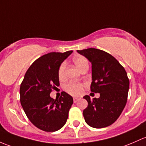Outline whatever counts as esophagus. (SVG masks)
I'll return each mask as SVG.
<instances>
[{
	"instance_id": "34e87169",
	"label": "esophagus",
	"mask_w": 146,
	"mask_h": 146,
	"mask_svg": "<svg viewBox=\"0 0 146 146\" xmlns=\"http://www.w3.org/2000/svg\"><path fill=\"white\" fill-rule=\"evenodd\" d=\"M73 100H74V103H77V102L79 100V98L74 97L73 98Z\"/></svg>"
}]
</instances>
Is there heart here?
I'll list each match as a JSON object with an SVG mask.
<instances>
[{
    "label": "heart",
    "mask_w": 146,
    "mask_h": 146,
    "mask_svg": "<svg viewBox=\"0 0 146 146\" xmlns=\"http://www.w3.org/2000/svg\"><path fill=\"white\" fill-rule=\"evenodd\" d=\"M74 62L76 64L79 70H82L84 67L88 66V60L84 56H77L74 58ZM66 64L65 62H62L58 69V76L60 79H62L64 74V70H65ZM65 91L68 94L74 96H80L83 91V84L76 82H70L64 87Z\"/></svg>",
    "instance_id": "heart-1"
}]
</instances>
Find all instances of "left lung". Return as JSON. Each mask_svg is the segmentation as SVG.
Instances as JSON below:
<instances>
[{"mask_svg":"<svg viewBox=\"0 0 146 146\" xmlns=\"http://www.w3.org/2000/svg\"><path fill=\"white\" fill-rule=\"evenodd\" d=\"M91 63V92L100 97L84 99L88 106L83 115L88 125L100 129L108 127L117 119L122 112L128 97L129 80L124 67L112 55L96 48L77 50Z\"/></svg>","mask_w":146,"mask_h":146,"instance_id":"8db88e82","label":"left lung"}]
</instances>
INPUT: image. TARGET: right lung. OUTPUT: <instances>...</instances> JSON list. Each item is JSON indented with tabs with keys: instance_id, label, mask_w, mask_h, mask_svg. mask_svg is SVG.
Instances as JSON below:
<instances>
[{
	"instance_id": "1",
	"label": "right lung",
	"mask_w": 146,
	"mask_h": 146,
	"mask_svg": "<svg viewBox=\"0 0 146 146\" xmlns=\"http://www.w3.org/2000/svg\"><path fill=\"white\" fill-rule=\"evenodd\" d=\"M72 52H52L40 57L28 69L20 85V103L25 114L35 127L44 131L59 130L68 118L72 97L63 91L55 100L50 94L60 85V66Z\"/></svg>"
}]
</instances>
